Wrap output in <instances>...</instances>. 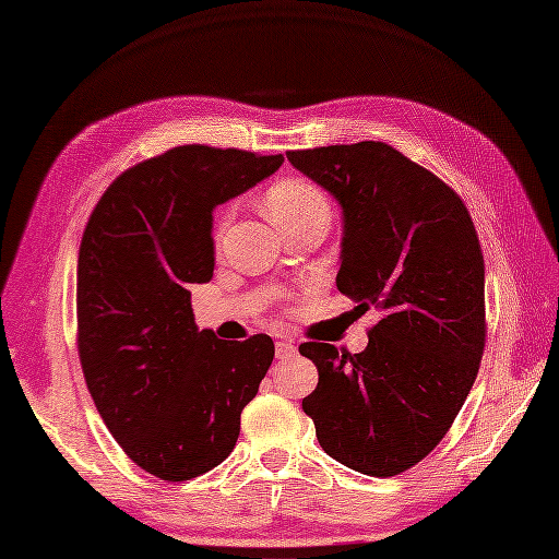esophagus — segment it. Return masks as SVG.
I'll return each instance as SVG.
<instances>
[{
  "mask_svg": "<svg viewBox=\"0 0 559 559\" xmlns=\"http://www.w3.org/2000/svg\"><path fill=\"white\" fill-rule=\"evenodd\" d=\"M275 349H277V359H289L296 354V345L292 341H280Z\"/></svg>",
  "mask_w": 559,
  "mask_h": 559,
  "instance_id": "esophagus-1",
  "label": "esophagus"
}]
</instances>
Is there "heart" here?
<instances>
[{
  "instance_id": "obj_1",
  "label": "heart",
  "mask_w": 559,
  "mask_h": 559,
  "mask_svg": "<svg viewBox=\"0 0 559 559\" xmlns=\"http://www.w3.org/2000/svg\"><path fill=\"white\" fill-rule=\"evenodd\" d=\"M265 210H267V216L273 218L277 226H282L286 222H292V218L308 216L329 207H326L324 193H321L317 186L302 179H284L265 193ZM222 228H224V222L216 228V238L218 233H222Z\"/></svg>"
}]
</instances>
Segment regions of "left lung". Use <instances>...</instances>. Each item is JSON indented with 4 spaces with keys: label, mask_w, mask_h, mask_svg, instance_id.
<instances>
[{
    "label": "left lung",
    "mask_w": 559,
    "mask_h": 559,
    "mask_svg": "<svg viewBox=\"0 0 559 559\" xmlns=\"http://www.w3.org/2000/svg\"><path fill=\"white\" fill-rule=\"evenodd\" d=\"M343 210L335 286L382 319L359 354L302 343L319 370L302 399L329 456L389 478L441 443L478 376L485 263L462 198L384 142L289 151Z\"/></svg>",
    "instance_id": "left-lung-1"
}]
</instances>
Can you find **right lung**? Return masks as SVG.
I'll return each mask as SVG.
<instances>
[{
    "label": "right lung",
    "instance_id": "add662e5",
    "mask_svg": "<svg viewBox=\"0 0 559 559\" xmlns=\"http://www.w3.org/2000/svg\"><path fill=\"white\" fill-rule=\"evenodd\" d=\"M282 163V154L175 146L116 177L83 230V378L116 443L160 480H191L226 460L273 364L265 333L228 343L200 331L191 284L214 273V207Z\"/></svg>",
    "mask_w": 559,
    "mask_h": 559
}]
</instances>
